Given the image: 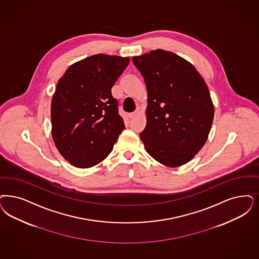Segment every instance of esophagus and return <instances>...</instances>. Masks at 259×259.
Segmentation results:
<instances>
[{"mask_svg": "<svg viewBox=\"0 0 259 259\" xmlns=\"http://www.w3.org/2000/svg\"><path fill=\"white\" fill-rule=\"evenodd\" d=\"M139 114H140V110H139V109H137L135 112L131 113V114L129 115V117H130V118H133V117H135V116H138Z\"/></svg>", "mask_w": 259, "mask_h": 259, "instance_id": "esophagus-1", "label": "esophagus"}]
</instances>
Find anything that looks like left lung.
Returning a JSON list of instances; mask_svg holds the SVG:
<instances>
[{
	"instance_id": "obj_1",
	"label": "left lung",
	"mask_w": 259,
	"mask_h": 259,
	"mask_svg": "<svg viewBox=\"0 0 259 259\" xmlns=\"http://www.w3.org/2000/svg\"><path fill=\"white\" fill-rule=\"evenodd\" d=\"M146 85V126L140 134L153 159L177 167L204 146L213 121L208 88L194 66L163 50L132 58Z\"/></svg>"
}]
</instances>
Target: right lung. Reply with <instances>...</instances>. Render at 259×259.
I'll list each match as a JSON object with an SVG mask.
<instances>
[{
  "label": "right lung",
  "instance_id": "obj_1",
  "mask_svg": "<svg viewBox=\"0 0 259 259\" xmlns=\"http://www.w3.org/2000/svg\"><path fill=\"white\" fill-rule=\"evenodd\" d=\"M128 57L96 54L74 63L57 82L51 116L54 144L65 160L89 168L113 150L124 129L111 89Z\"/></svg>",
  "mask_w": 259,
  "mask_h": 259
}]
</instances>
